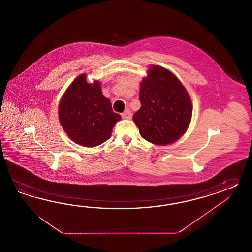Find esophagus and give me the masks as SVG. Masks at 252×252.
I'll return each mask as SVG.
<instances>
[{
  "instance_id": "34e87169",
  "label": "esophagus",
  "mask_w": 252,
  "mask_h": 252,
  "mask_svg": "<svg viewBox=\"0 0 252 252\" xmlns=\"http://www.w3.org/2000/svg\"><path fill=\"white\" fill-rule=\"evenodd\" d=\"M122 117L124 119H130L132 117V113L129 109H126L122 114Z\"/></svg>"
}]
</instances>
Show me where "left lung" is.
Masks as SVG:
<instances>
[{
  "label": "left lung",
  "mask_w": 252,
  "mask_h": 252,
  "mask_svg": "<svg viewBox=\"0 0 252 252\" xmlns=\"http://www.w3.org/2000/svg\"><path fill=\"white\" fill-rule=\"evenodd\" d=\"M141 107L133 120L146 140L156 145L173 143L190 122L192 107L184 85L170 70L152 66L140 86Z\"/></svg>",
  "instance_id": "8db88e82"
}]
</instances>
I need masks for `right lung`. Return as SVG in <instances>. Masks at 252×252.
Returning a JSON list of instances; mask_svg holds the SVG:
<instances>
[{
  "instance_id": "1",
  "label": "right lung",
  "mask_w": 252,
  "mask_h": 252,
  "mask_svg": "<svg viewBox=\"0 0 252 252\" xmlns=\"http://www.w3.org/2000/svg\"><path fill=\"white\" fill-rule=\"evenodd\" d=\"M59 117L62 127L74 142L84 147H96L109 139L112 129L121 119L108 98L102 95L100 82H86L79 76L61 100Z\"/></svg>"
}]
</instances>
